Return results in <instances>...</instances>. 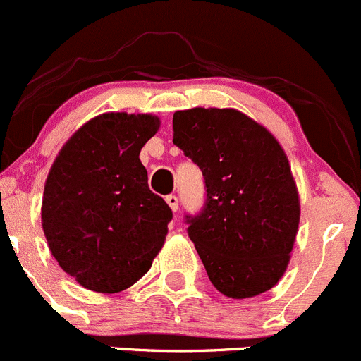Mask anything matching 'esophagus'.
<instances>
[{
	"label": "esophagus",
	"instance_id": "1",
	"mask_svg": "<svg viewBox=\"0 0 361 361\" xmlns=\"http://www.w3.org/2000/svg\"><path fill=\"white\" fill-rule=\"evenodd\" d=\"M165 200H166V203L170 205V209H172L173 212H177V209H179V198H177L176 195H169Z\"/></svg>",
	"mask_w": 361,
	"mask_h": 361
}]
</instances>
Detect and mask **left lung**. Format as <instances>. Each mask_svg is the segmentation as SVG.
I'll list each match as a JSON object with an SVG mask.
<instances>
[{
    "instance_id": "8db88e82",
    "label": "left lung",
    "mask_w": 361,
    "mask_h": 361,
    "mask_svg": "<svg viewBox=\"0 0 361 361\" xmlns=\"http://www.w3.org/2000/svg\"><path fill=\"white\" fill-rule=\"evenodd\" d=\"M173 144L205 179L203 209L185 223L210 283L238 300L269 291L286 272L300 223L279 142L238 110L198 106L173 114Z\"/></svg>"
}]
</instances>
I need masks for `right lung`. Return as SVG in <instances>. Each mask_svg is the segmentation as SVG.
Masks as SVG:
<instances>
[{"label":"right lung","instance_id":"obj_1","mask_svg":"<svg viewBox=\"0 0 361 361\" xmlns=\"http://www.w3.org/2000/svg\"><path fill=\"white\" fill-rule=\"evenodd\" d=\"M158 130L151 114H102L71 135L49 172L45 238L61 269L87 290L133 286L165 244L172 209L149 189L138 158Z\"/></svg>","mask_w":361,"mask_h":361}]
</instances>
